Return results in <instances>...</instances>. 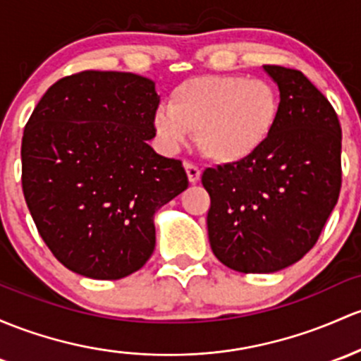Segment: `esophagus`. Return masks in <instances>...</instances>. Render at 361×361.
Segmentation results:
<instances>
[{
    "label": "esophagus",
    "instance_id": "34e87169",
    "mask_svg": "<svg viewBox=\"0 0 361 361\" xmlns=\"http://www.w3.org/2000/svg\"><path fill=\"white\" fill-rule=\"evenodd\" d=\"M184 169H185V173H188L189 182H191V184H196V182L200 180V177H201V170L197 169L196 165L189 164V161H185Z\"/></svg>",
    "mask_w": 361,
    "mask_h": 361
}]
</instances>
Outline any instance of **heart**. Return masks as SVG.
<instances>
[{
    "label": "heart",
    "mask_w": 361,
    "mask_h": 361,
    "mask_svg": "<svg viewBox=\"0 0 361 361\" xmlns=\"http://www.w3.org/2000/svg\"><path fill=\"white\" fill-rule=\"evenodd\" d=\"M281 115L277 89L243 75H197L170 94V108L153 115V129L169 153L196 135L201 153L219 165L250 160L272 137Z\"/></svg>",
    "instance_id": "obj_1"
}]
</instances>
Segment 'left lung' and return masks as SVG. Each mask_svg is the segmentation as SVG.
Returning a JSON list of instances; mask_svg holds the SVG:
<instances>
[{
	"instance_id": "obj_1",
	"label": "left lung",
	"mask_w": 361,
	"mask_h": 361,
	"mask_svg": "<svg viewBox=\"0 0 361 361\" xmlns=\"http://www.w3.org/2000/svg\"><path fill=\"white\" fill-rule=\"evenodd\" d=\"M281 115L250 160L207 169L213 255L243 274H272L315 246L341 191V126L334 108L300 71L263 65Z\"/></svg>"
}]
</instances>
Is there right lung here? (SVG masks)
I'll return each instance as SVG.
<instances>
[{
  "label": "right lung",
  "mask_w": 361,
  "mask_h": 361,
  "mask_svg": "<svg viewBox=\"0 0 361 361\" xmlns=\"http://www.w3.org/2000/svg\"><path fill=\"white\" fill-rule=\"evenodd\" d=\"M154 82L86 71L53 84L22 137V189L42 241L72 272L117 281L154 250V215L184 189L179 160L154 153Z\"/></svg>",
  "instance_id": "add662e5"
}]
</instances>
